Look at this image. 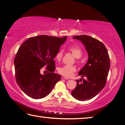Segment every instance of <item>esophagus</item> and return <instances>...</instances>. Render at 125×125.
I'll return each mask as SVG.
<instances>
[{
	"label": "esophagus",
	"instance_id": "esophagus-1",
	"mask_svg": "<svg viewBox=\"0 0 125 125\" xmlns=\"http://www.w3.org/2000/svg\"><path fill=\"white\" fill-rule=\"evenodd\" d=\"M61 79H67V80H68L69 78H66V77H64V76H62V77H61Z\"/></svg>",
	"mask_w": 125,
	"mask_h": 125
}]
</instances>
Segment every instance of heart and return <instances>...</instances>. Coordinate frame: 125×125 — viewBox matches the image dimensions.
<instances>
[{
	"label": "heart",
	"instance_id": "heart-1",
	"mask_svg": "<svg viewBox=\"0 0 125 125\" xmlns=\"http://www.w3.org/2000/svg\"><path fill=\"white\" fill-rule=\"evenodd\" d=\"M68 51L76 58V62L79 63V57L83 54V51L80 47L77 45H72L68 48ZM63 57V52H58L55 58L57 61H60ZM57 71L62 76L66 77H70L76 71V68L73 65H64L58 68Z\"/></svg>",
	"mask_w": 125,
	"mask_h": 125
}]
</instances>
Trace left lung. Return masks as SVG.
Wrapping results in <instances>:
<instances>
[{
	"label": "left lung",
	"mask_w": 125,
	"mask_h": 125,
	"mask_svg": "<svg viewBox=\"0 0 125 125\" xmlns=\"http://www.w3.org/2000/svg\"><path fill=\"white\" fill-rule=\"evenodd\" d=\"M73 38L80 40L85 45L88 60L78 73L83 80H76L77 86L71 94L78 100H90L99 93L106 85L110 66L109 54L105 45L92 37L80 35Z\"/></svg>",
	"instance_id": "left-lung-1"
}]
</instances>
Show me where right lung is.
I'll return each instance as SVG.
<instances>
[{"label":"right lung","mask_w":125,"mask_h":125,"mask_svg":"<svg viewBox=\"0 0 125 125\" xmlns=\"http://www.w3.org/2000/svg\"><path fill=\"white\" fill-rule=\"evenodd\" d=\"M66 39V36L40 35L27 39L20 46L14 61L15 79L25 94L34 99L45 97L60 80V75L54 72V59ZM44 66L49 71L42 75L40 70Z\"/></svg>","instance_id":"add662e5"}]
</instances>
